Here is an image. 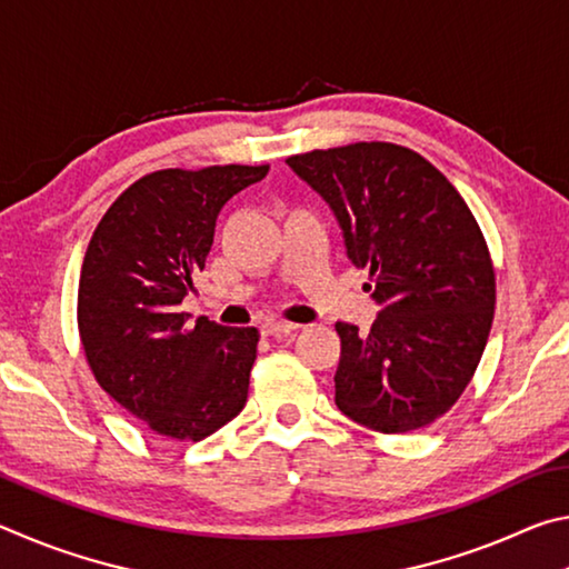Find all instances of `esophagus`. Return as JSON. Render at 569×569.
I'll list each match as a JSON object with an SVG mask.
<instances>
[{"mask_svg": "<svg viewBox=\"0 0 569 569\" xmlns=\"http://www.w3.org/2000/svg\"><path fill=\"white\" fill-rule=\"evenodd\" d=\"M263 336H276V339H281V336H291L293 331H298V326L293 323H281V321H268L261 326Z\"/></svg>", "mask_w": 569, "mask_h": 569, "instance_id": "obj_1", "label": "esophagus"}]
</instances>
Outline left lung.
<instances>
[{"mask_svg":"<svg viewBox=\"0 0 569 569\" xmlns=\"http://www.w3.org/2000/svg\"><path fill=\"white\" fill-rule=\"evenodd\" d=\"M286 162L333 208L381 303L366 336L336 323V407L381 435L427 427L467 389L495 321V266L477 218L445 172L393 142Z\"/></svg>","mask_w":569,"mask_h":569,"instance_id":"1","label":"left lung"}]
</instances>
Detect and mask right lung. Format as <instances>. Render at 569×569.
Segmentation results:
<instances>
[{"mask_svg":"<svg viewBox=\"0 0 569 569\" xmlns=\"http://www.w3.org/2000/svg\"><path fill=\"white\" fill-rule=\"evenodd\" d=\"M268 166L166 168L134 180L94 228L77 288V329L102 391L150 431L200 441L248 399L258 331L198 319L182 298L230 198Z\"/></svg>","mask_w":569,"mask_h":569,"instance_id":"1","label":"right lung"}]
</instances>
